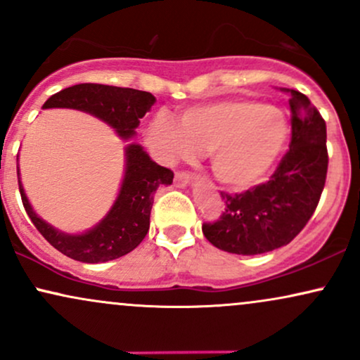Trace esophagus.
Here are the masks:
<instances>
[{"label":"esophagus","instance_id":"obj_1","mask_svg":"<svg viewBox=\"0 0 360 360\" xmlns=\"http://www.w3.org/2000/svg\"><path fill=\"white\" fill-rule=\"evenodd\" d=\"M191 183V172L188 171H177L176 176H174V184L176 188H184V186H188Z\"/></svg>","mask_w":360,"mask_h":360}]
</instances>
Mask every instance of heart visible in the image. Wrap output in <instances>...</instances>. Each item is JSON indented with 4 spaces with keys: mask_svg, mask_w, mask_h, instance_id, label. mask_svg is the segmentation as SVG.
<instances>
[{
    "mask_svg": "<svg viewBox=\"0 0 360 360\" xmlns=\"http://www.w3.org/2000/svg\"><path fill=\"white\" fill-rule=\"evenodd\" d=\"M148 146L159 159L210 152L214 177L242 191L259 184L283 152L288 122L279 110L249 98L200 103L179 113V123L157 113L147 127Z\"/></svg>",
    "mask_w": 360,
    "mask_h": 360,
    "instance_id": "1",
    "label": "heart"
}]
</instances>
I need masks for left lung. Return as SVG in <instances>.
Listing matches in <instances>:
<instances>
[{
  "label": "left lung",
  "mask_w": 360,
  "mask_h": 360,
  "mask_svg": "<svg viewBox=\"0 0 360 360\" xmlns=\"http://www.w3.org/2000/svg\"><path fill=\"white\" fill-rule=\"evenodd\" d=\"M289 94L291 143L267 183L243 193H221L218 220L205 223L203 233L217 249L238 255L266 254L288 245L315 213L323 191L328 152L326 125L303 93Z\"/></svg>",
  "instance_id": "obj_1"
}]
</instances>
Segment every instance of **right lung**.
Listing matches in <instances>:
<instances>
[{
  "instance_id": "right-lung-1",
  "label": "right lung",
  "mask_w": 360,
  "mask_h": 360,
  "mask_svg": "<svg viewBox=\"0 0 360 360\" xmlns=\"http://www.w3.org/2000/svg\"><path fill=\"white\" fill-rule=\"evenodd\" d=\"M154 103L155 98L147 91L84 82L52 94L44 103V108L86 111L113 127L118 137L128 140L134 137L140 118L146 117ZM125 160L122 188L108 214L96 226L79 235L59 232L34 212L16 167L25 212L45 240L68 257L88 264L108 262L134 250L146 238L150 226L155 191L160 186L171 184L174 172L154 162L139 143L125 147Z\"/></svg>"
}]
</instances>
